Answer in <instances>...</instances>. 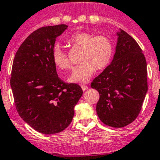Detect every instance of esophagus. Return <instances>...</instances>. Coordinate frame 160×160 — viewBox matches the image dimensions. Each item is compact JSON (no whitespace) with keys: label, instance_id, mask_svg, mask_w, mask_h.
Wrapping results in <instances>:
<instances>
[{"label":"esophagus","instance_id":"obj_1","mask_svg":"<svg viewBox=\"0 0 160 160\" xmlns=\"http://www.w3.org/2000/svg\"><path fill=\"white\" fill-rule=\"evenodd\" d=\"M82 89L83 91H86V90H88V86H85V85H82Z\"/></svg>","mask_w":160,"mask_h":160}]
</instances>
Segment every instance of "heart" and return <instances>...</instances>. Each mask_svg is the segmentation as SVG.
<instances>
[{"label": "heart", "instance_id": "obj_1", "mask_svg": "<svg viewBox=\"0 0 160 160\" xmlns=\"http://www.w3.org/2000/svg\"><path fill=\"white\" fill-rule=\"evenodd\" d=\"M73 47L82 49L79 63L73 70L68 81L72 83H84L90 80L94 70L101 71L106 68L112 61L114 45L112 39L104 35L87 32H78L67 39ZM53 62L60 70L70 68V62L67 54L61 48H55L52 52Z\"/></svg>", "mask_w": 160, "mask_h": 160}]
</instances>
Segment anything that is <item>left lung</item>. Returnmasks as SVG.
Masks as SVG:
<instances>
[{
    "label": "left lung",
    "mask_w": 160,
    "mask_h": 160,
    "mask_svg": "<svg viewBox=\"0 0 160 160\" xmlns=\"http://www.w3.org/2000/svg\"><path fill=\"white\" fill-rule=\"evenodd\" d=\"M112 62L91 82L100 98L97 113L113 128H122L136 120L148 91L147 62L137 42L127 32L118 34Z\"/></svg>",
    "instance_id": "obj_1"
}]
</instances>
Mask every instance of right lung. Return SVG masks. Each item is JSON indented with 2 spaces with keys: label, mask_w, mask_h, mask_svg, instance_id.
<instances>
[{
  "label": "right lung",
  "mask_w": 160,
  "mask_h": 160,
  "mask_svg": "<svg viewBox=\"0 0 160 160\" xmlns=\"http://www.w3.org/2000/svg\"><path fill=\"white\" fill-rule=\"evenodd\" d=\"M66 24L42 27L29 35L13 59L11 84L17 111L37 132L55 134L72 121L81 86L58 78L52 60L55 39Z\"/></svg>",
  "instance_id": "obj_1"
}]
</instances>
